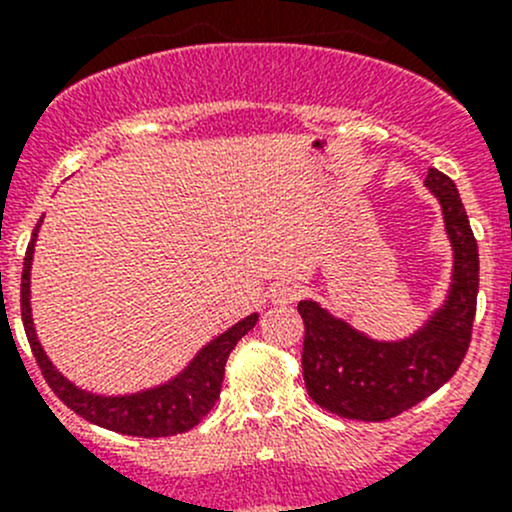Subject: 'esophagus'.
<instances>
[{
	"instance_id": "obj_1",
	"label": "esophagus",
	"mask_w": 512,
	"mask_h": 512,
	"mask_svg": "<svg viewBox=\"0 0 512 512\" xmlns=\"http://www.w3.org/2000/svg\"><path fill=\"white\" fill-rule=\"evenodd\" d=\"M302 289H299L294 282H277V285L270 287V299L272 304H292L297 302Z\"/></svg>"
}]
</instances>
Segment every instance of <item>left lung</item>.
<instances>
[{"label":"left lung","instance_id":"8db88e82","mask_svg":"<svg viewBox=\"0 0 512 512\" xmlns=\"http://www.w3.org/2000/svg\"><path fill=\"white\" fill-rule=\"evenodd\" d=\"M453 247V282L443 307L409 339L374 342L317 302H299L304 322L302 371L314 404L354 421H386L441 389L468 352L476 319L478 245L456 183L431 168Z\"/></svg>","mask_w":512,"mask_h":512}]
</instances>
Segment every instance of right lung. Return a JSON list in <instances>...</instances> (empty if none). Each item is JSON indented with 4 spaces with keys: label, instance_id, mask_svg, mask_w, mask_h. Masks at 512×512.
<instances>
[{
    "label": "right lung",
    "instance_id": "right-lung-1",
    "mask_svg": "<svg viewBox=\"0 0 512 512\" xmlns=\"http://www.w3.org/2000/svg\"><path fill=\"white\" fill-rule=\"evenodd\" d=\"M36 232H39V225L34 227L32 242H29L27 257H24L22 322L36 364H39L41 374H44L51 391H54L74 414L96 423V426L108 428V431L126 433V436L163 438L175 436V433H185L193 426H198V423L203 421V416L213 409L215 401H218L220 396V389H223L227 356L235 349V344L255 327L257 314H250V317H245L242 322H237L235 327L227 329L225 334L215 337L208 347L200 349L198 356L190 361L188 369H185L183 374L175 376L173 381H168V384L131 396L89 394V391L74 386L69 379H64V374L56 371V366L51 364L49 356L41 349L39 339H36L32 307H29V272H32Z\"/></svg>",
    "mask_w": 512,
    "mask_h": 512
}]
</instances>
